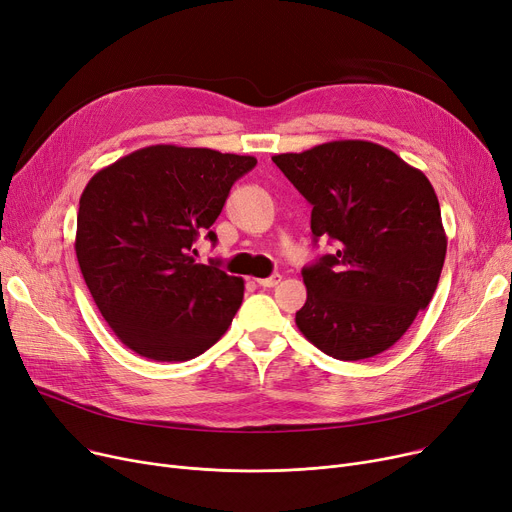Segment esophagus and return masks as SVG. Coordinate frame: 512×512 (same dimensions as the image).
Returning <instances> with one entry per match:
<instances>
[{"instance_id":"1","label":"esophagus","mask_w":512,"mask_h":512,"mask_svg":"<svg viewBox=\"0 0 512 512\" xmlns=\"http://www.w3.org/2000/svg\"><path fill=\"white\" fill-rule=\"evenodd\" d=\"M280 280H282V276H280V274H274V276H270V278H257L255 282H257L259 286H263V288H274V286L280 284Z\"/></svg>"}]
</instances>
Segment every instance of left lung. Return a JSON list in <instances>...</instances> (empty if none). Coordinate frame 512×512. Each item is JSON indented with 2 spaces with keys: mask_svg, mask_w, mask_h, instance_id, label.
I'll return each mask as SVG.
<instances>
[{
  "mask_svg": "<svg viewBox=\"0 0 512 512\" xmlns=\"http://www.w3.org/2000/svg\"><path fill=\"white\" fill-rule=\"evenodd\" d=\"M274 164L313 205L311 232L336 253L305 267L297 328L340 361L380 355L432 301L446 257L427 176L371 141H330Z\"/></svg>",
  "mask_w": 512,
  "mask_h": 512,
  "instance_id": "8db88e82",
  "label": "left lung"
}]
</instances>
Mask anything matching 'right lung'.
Listing matches in <instances>:
<instances>
[{
	"instance_id": "1",
	"label": "right lung",
	"mask_w": 512,
	"mask_h": 512,
	"mask_svg": "<svg viewBox=\"0 0 512 512\" xmlns=\"http://www.w3.org/2000/svg\"><path fill=\"white\" fill-rule=\"evenodd\" d=\"M257 159L205 147L151 145L99 170L80 195L74 251L107 326L153 361H188L218 342L245 280L197 263L232 184Z\"/></svg>"
}]
</instances>
